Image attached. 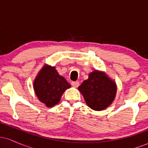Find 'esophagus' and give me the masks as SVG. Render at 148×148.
Instances as JSON below:
<instances>
[{"mask_svg": "<svg viewBox=\"0 0 148 148\" xmlns=\"http://www.w3.org/2000/svg\"><path fill=\"white\" fill-rule=\"evenodd\" d=\"M71 84H72V86H74V88H77L79 87V81H72V82L71 83Z\"/></svg>", "mask_w": 148, "mask_h": 148, "instance_id": "34e87169", "label": "esophagus"}]
</instances>
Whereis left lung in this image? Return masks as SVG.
<instances>
[{
	"label": "left lung",
	"instance_id": "obj_1",
	"mask_svg": "<svg viewBox=\"0 0 148 148\" xmlns=\"http://www.w3.org/2000/svg\"><path fill=\"white\" fill-rule=\"evenodd\" d=\"M79 90L90 108L95 111H102L114 100L117 86L115 81L105 73L95 70L79 86Z\"/></svg>",
	"mask_w": 148,
	"mask_h": 148
}]
</instances>
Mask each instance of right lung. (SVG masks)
<instances>
[{
	"instance_id": "right-lung-1",
	"label": "right lung",
	"mask_w": 148,
	"mask_h": 148,
	"mask_svg": "<svg viewBox=\"0 0 148 148\" xmlns=\"http://www.w3.org/2000/svg\"><path fill=\"white\" fill-rule=\"evenodd\" d=\"M71 85L59 75L55 67L45 64L37 74L33 88L39 100L47 107H53L60 101L64 92Z\"/></svg>"
}]
</instances>
